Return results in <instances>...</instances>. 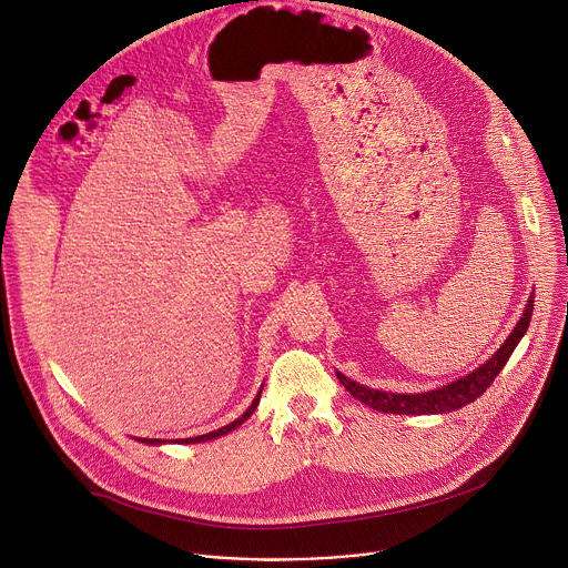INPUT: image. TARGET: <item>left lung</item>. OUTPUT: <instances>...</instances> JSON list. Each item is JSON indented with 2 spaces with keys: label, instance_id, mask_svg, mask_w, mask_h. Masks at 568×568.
<instances>
[{
  "label": "left lung",
  "instance_id": "obj_1",
  "mask_svg": "<svg viewBox=\"0 0 568 568\" xmlns=\"http://www.w3.org/2000/svg\"><path fill=\"white\" fill-rule=\"evenodd\" d=\"M532 310H535V300L530 297L528 304H526V312H523L520 321L516 323V327L511 329L507 341L498 347V353L487 364H483L479 368H475L473 373H468L466 377H459L457 382L446 384L442 388L425 390V394H386V390L368 388L364 384L347 379L343 373H336V377L347 390H351V396H355L364 405H368L377 412H384V414H414V416H420V414L455 412V409L477 400L491 386L496 375L503 371V366L511 357L514 347L518 345L523 334L528 332Z\"/></svg>",
  "mask_w": 568,
  "mask_h": 568
}]
</instances>
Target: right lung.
Listing matches in <instances>:
<instances>
[{
  "label": "right lung",
  "instance_id": "right-lung-1",
  "mask_svg": "<svg viewBox=\"0 0 568 568\" xmlns=\"http://www.w3.org/2000/svg\"><path fill=\"white\" fill-rule=\"evenodd\" d=\"M258 398H261V390H258V394H256V398L252 400V405L245 409V414H243L241 418H236L234 423H230V425H225V427H221V429H213V432H209V434H200V436H193V439H180L178 444H200V442H211V439H217V436H223V434H227V432L236 429L241 423H245V420L252 416V412H254V409H256V405H258ZM143 444L161 446L163 442H161V439H143Z\"/></svg>",
  "mask_w": 568,
  "mask_h": 568
}]
</instances>
